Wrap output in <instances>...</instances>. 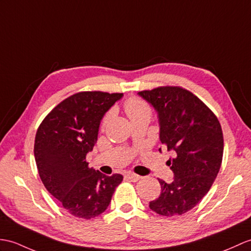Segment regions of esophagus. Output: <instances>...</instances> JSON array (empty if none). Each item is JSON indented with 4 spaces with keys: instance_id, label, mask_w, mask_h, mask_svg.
I'll return each instance as SVG.
<instances>
[{
    "instance_id": "34e87169",
    "label": "esophagus",
    "mask_w": 251,
    "mask_h": 251,
    "mask_svg": "<svg viewBox=\"0 0 251 251\" xmlns=\"http://www.w3.org/2000/svg\"><path fill=\"white\" fill-rule=\"evenodd\" d=\"M126 178L130 179L131 182H137V180H139L140 178H141V176H138V174H135V173H127L126 174Z\"/></svg>"
}]
</instances>
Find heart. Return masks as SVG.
<instances>
[{
  "label": "heart",
  "instance_id": "1",
  "mask_svg": "<svg viewBox=\"0 0 251 251\" xmlns=\"http://www.w3.org/2000/svg\"><path fill=\"white\" fill-rule=\"evenodd\" d=\"M124 110L128 118L130 121L140 120V119H148L150 120L152 116V109L149 106L147 101L142 100L138 97H130L124 102ZM110 113H107L103 116L101 121V127H104L109 121Z\"/></svg>",
  "mask_w": 251,
  "mask_h": 251
}]
</instances>
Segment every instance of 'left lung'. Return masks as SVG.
I'll use <instances>...</instances> for the list:
<instances>
[{"label":"left lung","instance_id":"obj_1","mask_svg":"<svg viewBox=\"0 0 251 251\" xmlns=\"http://www.w3.org/2000/svg\"><path fill=\"white\" fill-rule=\"evenodd\" d=\"M139 95L158 113L160 141L176 154L168 161L173 182L158 178L160 196L150 202V208L161 216H179L201 201L217 176L224 155L223 129L212 110L184 87L158 86Z\"/></svg>","mask_w":251,"mask_h":251}]
</instances>
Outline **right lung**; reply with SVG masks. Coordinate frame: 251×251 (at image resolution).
Wrapping results in <instances>:
<instances>
[{"label":"right lung","mask_w":251,"mask_h":251,"mask_svg":"<svg viewBox=\"0 0 251 251\" xmlns=\"http://www.w3.org/2000/svg\"><path fill=\"white\" fill-rule=\"evenodd\" d=\"M122 96L100 91L75 93L52 109L37 129L34 156L40 179L75 217L99 216L123 180L121 174L107 176L86 161L103 114Z\"/></svg>","instance_id":"1"}]
</instances>
